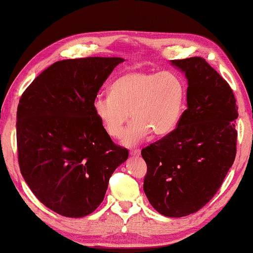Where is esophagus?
Returning a JSON list of instances; mask_svg holds the SVG:
<instances>
[{
    "mask_svg": "<svg viewBox=\"0 0 253 253\" xmlns=\"http://www.w3.org/2000/svg\"><path fill=\"white\" fill-rule=\"evenodd\" d=\"M129 153L133 157H138V156H140V149H132L129 151Z\"/></svg>",
    "mask_w": 253,
    "mask_h": 253,
    "instance_id": "1",
    "label": "esophagus"
}]
</instances>
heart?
<instances>
[{
    "label": "heart",
    "instance_id": "b5f03b06",
    "mask_svg": "<svg viewBox=\"0 0 253 253\" xmlns=\"http://www.w3.org/2000/svg\"><path fill=\"white\" fill-rule=\"evenodd\" d=\"M185 95V84L175 73L130 70L112 83L108 95L94 98L92 106L103 129L114 139L122 137L130 112L133 120L123 142L135 146L151 131L166 136L174 130L184 111Z\"/></svg>",
    "mask_w": 253,
    "mask_h": 253
}]
</instances>
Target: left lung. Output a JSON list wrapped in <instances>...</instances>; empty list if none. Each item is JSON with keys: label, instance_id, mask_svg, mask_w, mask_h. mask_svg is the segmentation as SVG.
<instances>
[{"label": "left lung", "instance_id": "8db88e82", "mask_svg": "<svg viewBox=\"0 0 253 253\" xmlns=\"http://www.w3.org/2000/svg\"><path fill=\"white\" fill-rule=\"evenodd\" d=\"M189 81L187 108L177 127L143 148V191L168 217L200 211L221 186L237 152L238 106L231 87L204 58L172 60Z\"/></svg>", "mask_w": 253, "mask_h": 253}]
</instances>
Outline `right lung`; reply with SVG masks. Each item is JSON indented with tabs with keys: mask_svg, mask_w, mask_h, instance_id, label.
<instances>
[{
	"mask_svg": "<svg viewBox=\"0 0 253 253\" xmlns=\"http://www.w3.org/2000/svg\"><path fill=\"white\" fill-rule=\"evenodd\" d=\"M122 58L57 61L24 91L17 106L18 165L35 196L64 217H84L104 200L128 158L93 111V100Z\"/></svg>",
	"mask_w": 253,
	"mask_h": 253,
	"instance_id": "obj_1",
	"label": "right lung"
}]
</instances>
